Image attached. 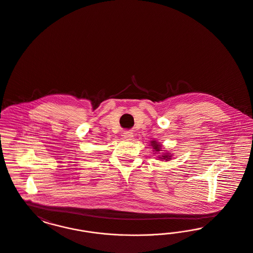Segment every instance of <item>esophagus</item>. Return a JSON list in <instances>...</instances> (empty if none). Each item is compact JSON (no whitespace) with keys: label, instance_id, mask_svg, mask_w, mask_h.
<instances>
[{"label":"esophagus","instance_id":"obj_1","mask_svg":"<svg viewBox=\"0 0 253 253\" xmlns=\"http://www.w3.org/2000/svg\"><path fill=\"white\" fill-rule=\"evenodd\" d=\"M123 137L126 140H132L133 134H132V132L131 131H125V132H123Z\"/></svg>","mask_w":253,"mask_h":253}]
</instances>
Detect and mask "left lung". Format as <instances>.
<instances>
[{
    "instance_id": "1",
    "label": "left lung",
    "mask_w": 253,
    "mask_h": 253,
    "mask_svg": "<svg viewBox=\"0 0 253 253\" xmlns=\"http://www.w3.org/2000/svg\"><path fill=\"white\" fill-rule=\"evenodd\" d=\"M151 146L153 147V149H154V151H155L156 153H159L160 151H162V150H161V145L159 144L158 142H157L156 140H152V141H151ZM156 153H155V154H156ZM170 157H171V156H170V154H169V153H164V154H162L161 156H158V158L164 159V160H166V161L171 159Z\"/></svg>"
}]
</instances>
